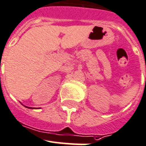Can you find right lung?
<instances>
[{"instance_id": "obj_1", "label": "right lung", "mask_w": 146, "mask_h": 146, "mask_svg": "<svg viewBox=\"0 0 146 146\" xmlns=\"http://www.w3.org/2000/svg\"><path fill=\"white\" fill-rule=\"evenodd\" d=\"M26 108H29V109H34V108H31V107H28V106H25Z\"/></svg>"}]
</instances>
